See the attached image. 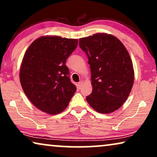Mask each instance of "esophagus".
I'll list each match as a JSON object with an SVG mask.
<instances>
[{"label": "esophagus", "instance_id": "esophagus-1", "mask_svg": "<svg viewBox=\"0 0 157 157\" xmlns=\"http://www.w3.org/2000/svg\"><path fill=\"white\" fill-rule=\"evenodd\" d=\"M83 82L82 81H79V82L78 83V84H77V87H78V89H81V86H83Z\"/></svg>", "mask_w": 157, "mask_h": 157}]
</instances>
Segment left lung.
Wrapping results in <instances>:
<instances>
[{
	"label": "left lung",
	"instance_id": "8db88e82",
	"mask_svg": "<svg viewBox=\"0 0 157 157\" xmlns=\"http://www.w3.org/2000/svg\"><path fill=\"white\" fill-rule=\"evenodd\" d=\"M79 46L89 59L92 93L90 106L101 113H109L127 99L134 80L132 61L124 44L111 34L96 33L79 39Z\"/></svg>",
	"mask_w": 157,
	"mask_h": 157
}]
</instances>
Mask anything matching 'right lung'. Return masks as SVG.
Masks as SVG:
<instances>
[{
  "label": "right lung",
  "instance_id": "add662e5",
  "mask_svg": "<svg viewBox=\"0 0 157 157\" xmlns=\"http://www.w3.org/2000/svg\"><path fill=\"white\" fill-rule=\"evenodd\" d=\"M78 39L41 36L25 51L20 69V81L31 102L40 111L57 114L65 110L76 91L68 77V57Z\"/></svg>",
  "mask_w": 157,
  "mask_h": 157
}]
</instances>
